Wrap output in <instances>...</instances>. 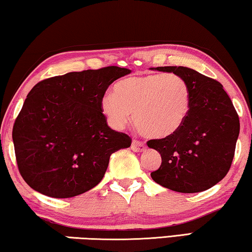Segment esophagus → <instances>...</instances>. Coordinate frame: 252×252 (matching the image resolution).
Listing matches in <instances>:
<instances>
[{"label":"esophagus","mask_w":252,"mask_h":252,"mask_svg":"<svg viewBox=\"0 0 252 252\" xmlns=\"http://www.w3.org/2000/svg\"><path fill=\"white\" fill-rule=\"evenodd\" d=\"M130 148L134 151V152H144V151L146 150V145L144 142L137 141V139H133Z\"/></svg>","instance_id":"34e87169"}]
</instances>
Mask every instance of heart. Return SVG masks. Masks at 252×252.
Instances as JSON below:
<instances>
[{"label": "heart", "mask_w": 252, "mask_h": 252, "mask_svg": "<svg viewBox=\"0 0 252 252\" xmlns=\"http://www.w3.org/2000/svg\"><path fill=\"white\" fill-rule=\"evenodd\" d=\"M108 123L122 129L130 121L142 134L164 138L176 134L188 117L190 91L183 77L175 73L129 76L118 81L114 92L101 99Z\"/></svg>", "instance_id": "b5f03b06"}]
</instances>
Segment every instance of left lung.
I'll return each mask as SVG.
<instances>
[{
  "instance_id": "8db88e82",
  "label": "left lung",
  "mask_w": 252,
  "mask_h": 252,
  "mask_svg": "<svg viewBox=\"0 0 252 252\" xmlns=\"http://www.w3.org/2000/svg\"><path fill=\"white\" fill-rule=\"evenodd\" d=\"M187 82L190 109L183 127L171 136L150 139L161 154L160 168L151 172L157 184L173 191L191 193L210 189L229 172L240 131L239 116L223 86L195 69L160 66Z\"/></svg>"
}]
</instances>
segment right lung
I'll return each mask as SVG.
<instances>
[{"label":"right lung","instance_id":"obj_1","mask_svg":"<svg viewBox=\"0 0 252 252\" xmlns=\"http://www.w3.org/2000/svg\"><path fill=\"white\" fill-rule=\"evenodd\" d=\"M129 73L118 66L69 72L32 89L12 130L19 172L30 187L69 198L102 180L111 154L129 148L131 138L108 126L101 99Z\"/></svg>","mask_w":252,"mask_h":252}]
</instances>
